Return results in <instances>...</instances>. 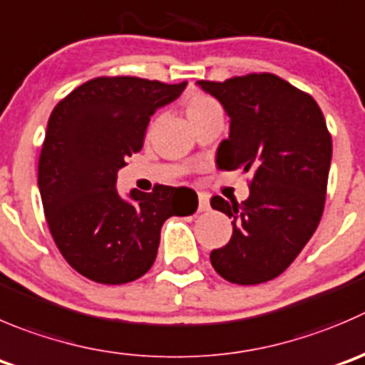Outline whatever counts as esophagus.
<instances>
[{
	"mask_svg": "<svg viewBox=\"0 0 365 365\" xmlns=\"http://www.w3.org/2000/svg\"><path fill=\"white\" fill-rule=\"evenodd\" d=\"M197 201H200V212H207L210 208V200H208L207 194L197 192Z\"/></svg>",
	"mask_w": 365,
	"mask_h": 365,
	"instance_id": "obj_1",
	"label": "esophagus"
}]
</instances>
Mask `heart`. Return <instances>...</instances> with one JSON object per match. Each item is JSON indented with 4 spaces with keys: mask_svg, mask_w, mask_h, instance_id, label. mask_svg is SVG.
I'll return each mask as SVG.
<instances>
[{
    "mask_svg": "<svg viewBox=\"0 0 365 365\" xmlns=\"http://www.w3.org/2000/svg\"><path fill=\"white\" fill-rule=\"evenodd\" d=\"M212 107H219L217 101L212 100L207 94H194V96H190L189 103H187V115L192 118V115L201 114V112L208 110Z\"/></svg>",
    "mask_w": 365,
    "mask_h": 365,
    "instance_id": "obj_1",
    "label": "heart"
}]
</instances>
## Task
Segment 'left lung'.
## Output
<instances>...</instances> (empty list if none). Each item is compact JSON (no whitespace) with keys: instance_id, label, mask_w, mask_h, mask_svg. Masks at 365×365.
<instances>
[{"instance_id":"1","label":"left lung","mask_w":365,"mask_h":365,"mask_svg":"<svg viewBox=\"0 0 365 365\" xmlns=\"http://www.w3.org/2000/svg\"><path fill=\"white\" fill-rule=\"evenodd\" d=\"M197 83L230 115L217 168L253 173L246 201L212 197V208L233 219V235L212 251L210 262L232 284H264L294 262L319 225L331 135L316 100L277 74Z\"/></svg>"}]
</instances>
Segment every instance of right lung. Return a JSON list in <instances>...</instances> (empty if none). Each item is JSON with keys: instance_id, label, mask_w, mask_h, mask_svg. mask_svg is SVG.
Listing matches in <instances>:
<instances>
[{"instance_id": "right-lung-1", "label": "right lung", "mask_w": 365, "mask_h": 365, "mask_svg": "<svg viewBox=\"0 0 365 365\" xmlns=\"http://www.w3.org/2000/svg\"><path fill=\"white\" fill-rule=\"evenodd\" d=\"M185 85L100 76L53 108L38 157V190L53 240L81 277L105 285L137 280L157 258L165 219L187 214L183 187L133 190L132 201L115 189L126 158L143 150L151 115Z\"/></svg>"}]
</instances>
